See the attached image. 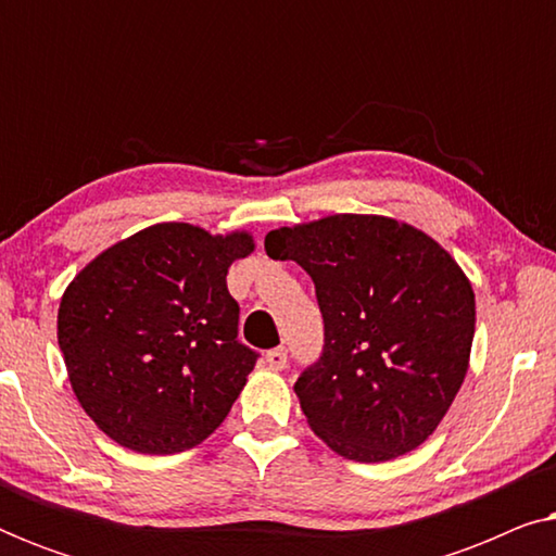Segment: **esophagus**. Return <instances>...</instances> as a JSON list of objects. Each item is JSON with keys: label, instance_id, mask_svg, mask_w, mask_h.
Wrapping results in <instances>:
<instances>
[{"label": "esophagus", "instance_id": "esophagus-1", "mask_svg": "<svg viewBox=\"0 0 556 556\" xmlns=\"http://www.w3.org/2000/svg\"><path fill=\"white\" fill-rule=\"evenodd\" d=\"M265 362H268V367H270V369H276V371L286 369V364H288V352H286L283 346L270 349V352L265 354Z\"/></svg>", "mask_w": 556, "mask_h": 556}]
</instances>
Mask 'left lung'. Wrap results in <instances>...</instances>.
Segmentation results:
<instances>
[{
    "label": "left lung",
    "mask_w": 556,
    "mask_h": 556,
    "mask_svg": "<svg viewBox=\"0 0 556 556\" xmlns=\"http://www.w3.org/2000/svg\"><path fill=\"white\" fill-rule=\"evenodd\" d=\"M273 261L316 286L324 354L293 384L308 428L356 463L420 447L451 409L470 364L473 286L415 225L329 215L265 235Z\"/></svg>",
    "instance_id": "1"
}]
</instances>
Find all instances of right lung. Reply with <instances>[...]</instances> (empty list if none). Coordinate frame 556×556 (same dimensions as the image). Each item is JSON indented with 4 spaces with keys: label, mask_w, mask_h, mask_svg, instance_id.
Masks as SVG:
<instances>
[{
    "label": "right lung",
    "mask_w": 556,
    "mask_h": 556,
    "mask_svg": "<svg viewBox=\"0 0 556 556\" xmlns=\"http://www.w3.org/2000/svg\"><path fill=\"white\" fill-rule=\"evenodd\" d=\"M248 230L159 223L98 253L67 283L58 344L86 415L128 451L200 445L230 413L257 354L238 344L227 268Z\"/></svg>",
    "instance_id": "add662e5"
}]
</instances>
